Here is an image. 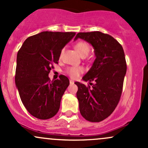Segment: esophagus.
Wrapping results in <instances>:
<instances>
[{
    "label": "esophagus",
    "instance_id": "1",
    "mask_svg": "<svg viewBox=\"0 0 148 148\" xmlns=\"http://www.w3.org/2000/svg\"><path fill=\"white\" fill-rule=\"evenodd\" d=\"M69 82H70V84H73L74 83V81L72 80V79H70Z\"/></svg>",
    "mask_w": 148,
    "mask_h": 148
}]
</instances>
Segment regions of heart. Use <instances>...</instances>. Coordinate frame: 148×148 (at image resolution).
I'll return each mask as SVG.
<instances>
[{"instance_id": "obj_1", "label": "heart", "mask_w": 148, "mask_h": 148, "mask_svg": "<svg viewBox=\"0 0 148 148\" xmlns=\"http://www.w3.org/2000/svg\"><path fill=\"white\" fill-rule=\"evenodd\" d=\"M74 48L81 57H84V56L86 57L91 50V47H90L88 43L83 41L78 42L74 45ZM84 71V69L82 66H71V67H69L66 69V73L71 78L76 79L82 73H83Z\"/></svg>"}]
</instances>
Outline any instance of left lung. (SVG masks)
Returning <instances> with one entry per match:
<instances>
[{
  "label": "left lung",
  "instance_id": "1",
  "mask_svg": "<svg viewBox=\"0 0 148 148\" xmlns=\"http://www.w3.org/2000/svg\"><path fill=\"white\" fill-rule=\"evenodd\" d=\"M78 38L91 44L96 56L92 66L82 78L92 86L74 83L78 86L79 111L87 121L100 122L113 113L121 99L127 70L125 54L121 45L108 34L79 32L74 40Z\"/></svg>",
  "mask_w": 148,
  "mask_h": 148
}]
</instances>
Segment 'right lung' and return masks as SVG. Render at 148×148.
<instances>
[{"label": "right lung", "instance_id": "right-lung-1", "mask_svg": "<svg viewBox=\"0 0 148 148\" xmlns=\"http://www.w3.org/2000/svg\"><path fill=\"white\" fill-rule=\"evenodd\" d=\"M75 32H42L29 37L17 54L15 85L23 105L32 116L46 120L58 112L69 85L66 77L51 81L49 73L58 64L62 49Z\"/></svg>", "mask_w": 148, "mask_h": 148}]
</instances>
